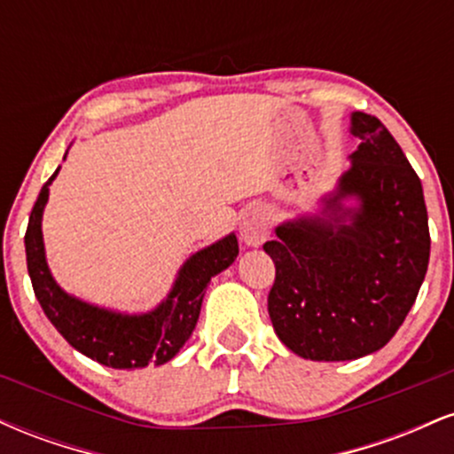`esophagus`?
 Here are the masks:
<instances>
[{"label":"esophagus","mask_w":454,"mask_h":454,"mask_svg":"<svg viewBox=\"0 0 454 454\" xmlns=\"http://www.w3.org/2000/svg\"><path fill=\"white\" fill-rule=\"evenodd\" d=\"M239 232H241V241L247 245V247H258L267 241L270 232V215L267 209H252L245 213L241 220V226H239Z\"/></svg>","instance_id":"1"}]
</instances>
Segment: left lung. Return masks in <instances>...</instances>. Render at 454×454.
<instances>
[{"instance_id": "left-lung-1", "label": "left lung", "mask_w": 454, "mask_h": 454, "mask_svg": "<svg viewBox=\"0 0 454 454\" xmlns=\"http://www.w3.org/2000/svg\"><path fill=\"white\" fill-rule=\"evenodd\" d=\"M350 134L361 145L322 209L279 223L262 245L275 262L270 322L309 361H354L387 346L429 264L419 175L378 117L352 113Z\"/></svg>"}]
</instances>
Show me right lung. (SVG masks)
I'll list each match as a JSON object with an SVG mask.
<instances>
[{"instance_id": "right-lung-1", "label": "right lung", "mask_w": 454, "mask_h": 454, "mask_svg": "<svg viewBox=\"0 0 454 454\" xmlns=\"http://www.w3.org/2000/svg\"><path fill=\"white\" fill-rule=\"evenodd\" d=\"M57 173L59 168L40 190L25 232L31 286L46 317L74 350L106 367L138 369L149 363H168L196 328L207 284L239 256L237 237L231 232L209 247L192 254L176 273L168 296L155 309L145 314H121L91 305L67 294L46 264L43 213L49 202V185Z\"/></svg>"}]
</instances>
